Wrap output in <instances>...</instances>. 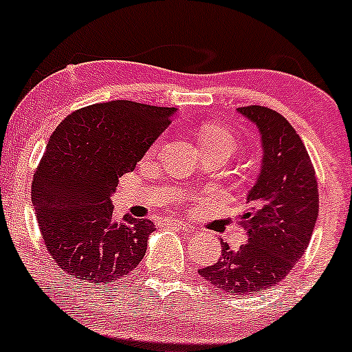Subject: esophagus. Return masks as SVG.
Segmentation results:
<instances>
[{
    "mask_svg": "<svg viewBox=\"0 0 352 352\" xmlns=\"http://www.w3.org/2000/svg\"><path fill=\"white\" fill-rule=\"evenodd\" d=\"M167 225L168 227L175 228V230H190L192 227H190L188 223H185V221H180V220H167Z\"/></svg>",
    "mask_w": 352,
    "mask_h": 352,
    "instance_id": "obj_1",
    "label": "esophagus"
}]
</instances>
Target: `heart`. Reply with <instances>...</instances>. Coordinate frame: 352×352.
I'll return each instance as SVG.
<instances>
[{"label": "heart", "mask_w": 352, "mask_h": 352, "mask_svg": "<svg viewBox=\"0 0 352 352\" xmlns=\"http://www.w3.org/2000/svg\"><path fill=\"white\" fill-rule=\"evenodd\" d=\"M197 139L205 151H212V148H225L233 153L236 152L240 140L225 125L217 122H205L201 124L197 131Z\"/></svg>", "instance_id": "b5f03b06"}]
</instances>
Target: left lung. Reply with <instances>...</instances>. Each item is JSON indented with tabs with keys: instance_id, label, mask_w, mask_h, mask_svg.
I'll use <instances>...</instances> for the list:
<instances>
[{
	"instance_id": "obj_1",
	"label": "left lung",
	"mask_w": 352,
	"mask_h": 352,
	"mask_svg": "<svg viewBox=\"0 0 352 352\" xmlns=\"http://www.w3.org/2000/svg\"><path fill=\"white\" fill-rule=\"evenodd\" d=\"M238 111L256 124L263 144V164L248 193L250 208L238 217L248 241L233 252L221 245L215 265L200 276L228 294L246 296L288 276L308 248L319 210L318 180L309 153L293 125L263 106Z\"/></svg>"
}]
</instances>
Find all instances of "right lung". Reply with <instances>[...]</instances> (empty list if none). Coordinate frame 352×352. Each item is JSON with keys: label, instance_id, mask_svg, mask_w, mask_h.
<instances>
[{"label": "right lung", "instance_id": "obj_1", "mask_svg": "<svg viewBox=\"0 0 352 352\" xmlns=\"http://www.w3.org/2000/svg\"><path fill=\"white\" fill-rule=\"evenodd\" d=\"M175 107L111 100L74 111L50 137L31 200L52 260L76 280L109 285L137 268L148 218H112L111 195L167 125Z\"/></svg>", "mask_w": 352, "mask_h": 352}]
</instances>
